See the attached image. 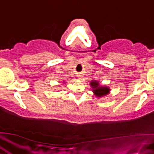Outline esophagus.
Here are the masks:
<instances>
[{"instance_id": "1", "label": "esophagus", "mask_w": 154, "mask_h": 154, "mask_svg": "<svg viewBox=\"0 0 154 154\" xmlns=\"http://www.w3.org/2000/svg\"><path fill=\"white\" fill-rule=\"evenodd\" d=\"M77 76H78V77H79V79H81V78H82V76L81 75H77Z\"/></svg>"}]
</instances>
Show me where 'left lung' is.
<instances>
[{"label": "left lung", "mask_w": 154, "mask_h": 154, "mask_svg": "<svg viewBox=\"0 0 154 154\" xmlns=\"http://www.w3.org/2000/svg\"><path fill=\"white\" fill-rule=\"evenodd\" d=\"M90 85L92 87L94 95L97 97H102L103 96L108 95L110 92V88L105 86V85H102L99 82V81L92 80L90 82Z\"/></svg>", "instance_id": "obj_1"}]
</instances>
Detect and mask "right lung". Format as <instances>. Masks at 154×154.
Masks as SVG:
<instances>
[{
  "label": "right lung",
  "instance_id": "add662e5",
  "mask_svg": "<svg viewBox=\"0 0 154 154\" xmlns=\"http://www.w3.org/2000/svg\"><path fill=\"white\" fill-rule=\"evenodd\" d=\"M62 83H64H64H65V81H63ZM64 84H62V85H64Z\"/></svg>",
  "mask_w": 154,
  "mask_h": 154
}]
</instances>
